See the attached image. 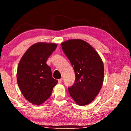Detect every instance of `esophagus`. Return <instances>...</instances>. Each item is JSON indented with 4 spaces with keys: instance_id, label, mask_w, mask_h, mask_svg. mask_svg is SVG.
<instances>
[{
    "instance_id": "obj_1",
    "label": "esophagus",
    "mask_w": 131,
    "mask_h": 131,
    "mask_svg": "<svg viewBox=\"0 0 131 131\" xmlns=\"http://www.w3.org/2000/svg\"><path fill=\"white\" fill-rule=\"evenodd\" d=\"M58 83H61V82L62 81V78H61L60 79H59L58 80Z\"/></svg>"
}]
</instances>
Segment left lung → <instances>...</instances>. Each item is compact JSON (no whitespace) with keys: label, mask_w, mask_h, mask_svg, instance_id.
Here are the masks:
<instances>
[{"label":"left lung","mask_w":131,"mask_h":131,"mask_svg":"<svg viewBox=\"0 0 131 131\" xmlns=\"http://www.w3.org/2000/svg\"><path fill=\"white\" fill-rule=\"evenodd\" d=\"M75 73L73 85L68 87L73 99L84 106L94 101L102 86L104 66L100 56L85 41L72 39L61 44Z\"/></svg>","instance_id":"obj_1"}]
</instances>
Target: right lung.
<instances>
[{"instance_id": "right-lung-1", "label": "right lung", "mask_w": 131, "mask_h": 131, "mask_svg": "<svg viewBox=\"0 0 131 131\" xmlns=\"http://www.w3.org/2000/svg\"><path fill=\"white\" fill-rule=\"evenodd\" d=\"M57 47L54 43L35 44L28 48L18 64V85L24 97L34 105H39L47 100L58 83L46 63Z\"/></svg>"}]
</instances>
